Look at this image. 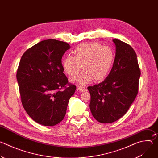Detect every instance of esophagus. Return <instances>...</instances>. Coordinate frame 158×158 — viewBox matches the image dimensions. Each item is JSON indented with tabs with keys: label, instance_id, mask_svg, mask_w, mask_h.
<instances>
[{
	"label": "esophagus",
	"instance_id": "34e87169",
	"mask_svg": "<svg viewBox=\"0 0 158 158\" xmlns=\"http://www.w3.org/2000/svg\"><path fill=\"white\" fill-rule=\"evenodd\" d=\"M77 90L79 91H81V92H83L85 90V88L84 87H82V86H79L77 87Z\"/></svg>",
	"mask_w": 158,
	"mask_h": 158
}]
</instances>
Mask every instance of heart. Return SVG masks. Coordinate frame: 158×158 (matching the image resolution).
I'll list each match as a JSON object with an SVG mask.
<instances>
[{
    "mask_svg": "<svg viewBox=\"0 0 158 158\" xmlns=\"http://www.w3.org/2000/svg\"><path fill=\"white\" fill-rule=\"evenodd\" d=\"M74 56H67L63 61V68L69 76L79 73L82 65L84 71L73 77L71 81L76 85H84L93 79L96 81L103 80L109 74L114 62V53L108 46H102L96 42L79 44Z\"/></svg>",
    "mask_w": 158,
    "mask_h": 158,
    "instance_id": "1",
    "label": "heart"
}]
</instances>
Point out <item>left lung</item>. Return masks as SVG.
I'll return each mask as SVG.
<instances>
[{"label":"left lung","instance_id":"1","mask_svg":"<svg viewBox=\"0 0 158 158\" xmlns=\"http://www.w3.org/2000/svg\"><path fill=\"white\" fill-rule=\"evenodd\" d=\"M116 57L104 81L87 89L91 94L89 107L99 123H111L122 118L136 98L141 71L136 52L130 45L113 39Z\"/></svg>","mask_w":158,"mask_h":158}]
</instances>
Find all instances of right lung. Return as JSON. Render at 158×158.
<instances>
[{
    "label": "right lung",
    "instance_id": "add662e5",
    "mask_svg": "<svg viewBox=\"0 0 158 158\" xmlns=\"http://www.w3.org/2000/svg\"><path fill=\"white\" fill-rule=\"evenodd\" d=\"M70 46L56 39L42 40L22 55L17 79L21 102L28 115L46 126L64 118L69 100L76 85L63 73L62 57Z\"/></svg>",
    "mask_w": 158,
    "mask_h": 158
}]
</instances>
